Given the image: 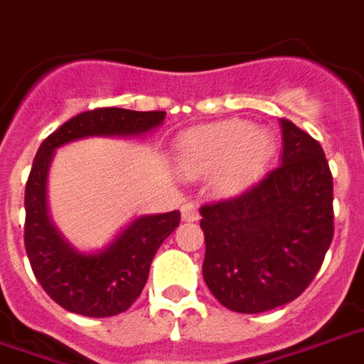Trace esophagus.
<instances>
[{
    "label": "esophagus",
    "mask_w": 364,
    "mask_h": 364,
    "mask_svg": "<svg viewBox=\"0 0 364 364\" xmlns=\"http://www.w3.org/2000/svg\"><path fill=\"white\" fill-rule=\"evenodd\" d=\"M181 216L185 222H195L198 220V206L195 203H185L181 206Z\"/></svg>",
    "instance_id": "obj_1"
}]
</instances>
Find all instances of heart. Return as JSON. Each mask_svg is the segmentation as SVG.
<instances>
[{
    "label": "heart",
    "mask_w": 364,
    "mask_h": 364,
    "mask_svg": "<svg viewBox=\"0 0 364 364\" xmlns=\"http://www.w3.org/2000/svg\"><path fill=\"white\" fill-rule=\"evenodd\" d=\"M179 154L187 173L220 171V189L235 193L262 171L272 154V139L247 121H220L183 134Z\"/></svg>",
    "instance_id": "heart-1"
}]
</instances>
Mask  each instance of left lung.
Masks as SVG:
<instances>
[{"label":"left lung","instance_id":"left-lung-1","mask_svg":"<svg viewBox=\"0 0 364 364\" xmlns=\"http://www.w3.org/2000/svg\"><path fill=\"white\" fill-rule=\"evenodd\" d=\"M282 164L241 195L200 206L203 276L230 311L266 312L311 285L333 239V181L324 150L282 119Z\"/></svg>","mask_w":364,"mask_h":364}]
</instances>
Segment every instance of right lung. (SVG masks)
Returning <instances> with one entry per match:
<instances>
[{
  "label": "right lung",
  "instance_id": "right-lung-1",
  "mask_svg": "<svg viewBox=\"0 0 364 364\" xmlns=\"http://www.w3.org/2000/svg\"><path fill=\"white\" fill-rule=\"evenodd\" d=\"M166 112L98 107L75 115L40 144L24 189V249L44 291L63 306L90 318L125 312L146 284L156 250L179 225V210L134 220L114 243L96 255L71 249L46 210V177L53 150L61 144L104 134L129 136L156 129Z\"/></svg>",
  "mask_w": 364,
  "mask_h": 364
}]
</instances>
